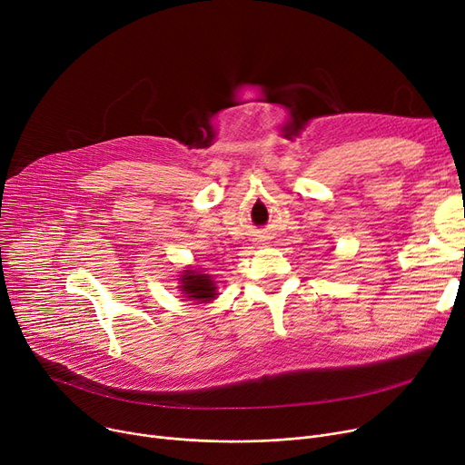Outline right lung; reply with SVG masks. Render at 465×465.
<instances>
[{"label": "right lung", "mask_w": 465, "mask_h": 465, "mask_svg": "<svg viewBox=\"0 0 465 465\" xmlns=\"http://www.w3.org/2000/svg\"><path fill=\"white\" fill-rule=\"evenodd\" d=\"M180 283L182 285H178V287L183 293V297H187L189 301H196V304L210 302L217 297V287L210 274H203L198 271L187 269L180 274Z\"/></svg>", "instance_id": "1"}]
</instances>
